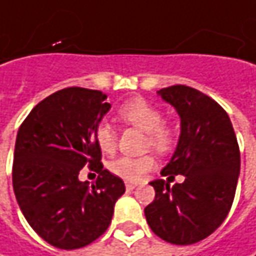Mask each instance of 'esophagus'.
Returning a JSON list of instances; mask_svg holds the SVG:
<instances>
[{"mask_svg": "<svg viewBox=\"0 0 256 256\" xmlns=\"http://www.w3.org/2000/svg\"><path fill=\"white\" fill-rule=\"evenodd\" d=\"M138 186V184H135V182H125V188H126V191H132Z\"/></svg>", "mask_w": 256, "mask_h": 256, "instance_id": "esophagus-1", "label": "esophagus"}]
</instances>
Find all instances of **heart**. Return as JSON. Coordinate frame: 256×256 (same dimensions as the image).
<instances>
[{
	"label": "heart",
	"mask_w": 256,
	"mask_h": 256,
	"mask_svg": "<svg viewBox=\"0 0 256 256\" xmlns=\"http://www.w3.org/2000/svg\"><path fill=\"white\" fill-rule=\"evenodd\" d=\"M118 116L122 122L135 126L146 134L148 144L158 152H168L175 142V132L170 125L162 122V112L158 106L144 98H132L122 104L118 110ZM95 140L100 150L105 154H112L116 148V132L112 125L101 122L95 130ZM155 165L151 155L144 156H120L110 164L112 174L130 182L142 178Z\"/></svg>",
	"instance_id": "obj_1"
}]
</instances>
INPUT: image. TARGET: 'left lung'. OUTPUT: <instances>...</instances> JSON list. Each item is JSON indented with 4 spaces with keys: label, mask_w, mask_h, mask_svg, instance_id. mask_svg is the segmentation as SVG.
Here are the masks:
<instances>
[{
    "label": "left lung",
    "mask_w": 256,
    "mask_h": 256,
    "mask_svg": "<svg viewBox=\"0 0 256 256\" xmlns=\"http://www.w3.org/2000/svg\"><path fill=\"white\" fill-rule=\"evenodd\" d=\"M156 94L175 108L181 134L175 152L161 171L166 180L184 175L181 184L150 182L154 200L145 218L155 235L175 245H191L215 231L231 210L241 170L238 141L228 114L208 95L186 85Z\"/></svg>",
    "instance_id": "left-lung-1"
}]
</instances>
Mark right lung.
<instances>
[{"label": "right lung", "instance_id": "right-lung-1", "mask_svg": "<svg viewBox=\"0 0 256 256\" xmlns=\"http://www.w3.org/2000/svg\"><path fill=\"white\" fill-rule=\"evenodd\" d=\"M106 94L71 86L46 96L16 134L12 186L25 220L44 241L78 250L110 226L125 192L121 178L104 170L95 130L110 111ZM85 164L97 182L79 181Z\"/></svg>", "mask_w": 256, "mask_h": 256}]
</instances>
